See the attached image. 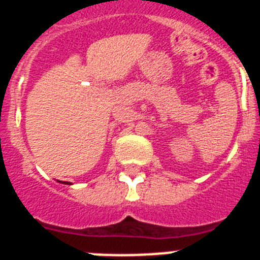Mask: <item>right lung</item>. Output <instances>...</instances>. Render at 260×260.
I'll return each instance as SVG.
<instances>
[{"label":"right lung","instance_id":"add662e5","mask_svg":"<svg viewBox=\"0 0 260 260\" xmlns=\"http://www.w3.org/2000/svg\"><path fill=\"white\" fill-rule=\"evenodd\" d=\"M58 182H61V181H58ZM61 183H63V182H61Z\"/></svg>","mask_w":260,"mask_h":260}]
</instances>
